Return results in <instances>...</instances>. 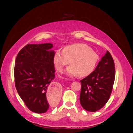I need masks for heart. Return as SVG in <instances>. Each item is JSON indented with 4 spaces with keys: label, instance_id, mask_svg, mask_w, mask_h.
Listing matches in <instances>:
<instances>
[{
    "label": "heart",
    "instance_id": "obj_1",
    "mask_svg": "<svg viewBox=\"0 0 133 133\" xmlns=\"http://www.w3.org/2000/svg\"><path fill=\"white\" fill-rule=\"evenodd\" d=\"M98 61L97 54L84 43L68 45L63 50H56L53 56L54 66L59 72L70 62L71 65L67 69L66 74L71 77L89 76L94 70Z\"/></svg>",
    "mask_w": 133,
    "mask_h": 133
}]
</instances>
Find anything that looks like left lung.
<instances>
[{
    "label": "left lung",
    "mask_w": 133,
    "mask_h": 133,
    "mask_svg": "<svg viewBox=\"0 0 133 133\" xmlns=\"http://www.w3.org/2000/svg\"><path fill=\"white\" fill-rule=\"evenodd\" d=\"M115 73L113 58L107 51L93 73L80 80V102L83 109L95 112L104 107L111 94Z\"/></svg>",
    "instance_id": "obj_1"
}]
</instances>
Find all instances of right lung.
Returning <instances> with one entry per match:
<instances>
[{
  "label": "right lung",
  "instance_id": "right-lung-1",
  "mask_svg": "<svg viewBox=\"0 0 133 133\" xmlns=\"http://www.w3.org/2000/svg\"><path fill=\"white\" fill-rule=\"evenodd\" d=\"M51 43L28 44L16 58L15 83L19 95L30 111L44 113L49 107L47 92L49 84L55 77L53 64L55 51ZM53 100H58L57 87Z\"/></svg>",
  "mask_w": 133,
  "mask_h": 133
}]
</instances>
